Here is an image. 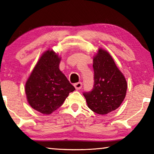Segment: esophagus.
Returning <instances> with one entry per match:
<instances>
[{"instance_id": "esophagus-1", "label": "esophagus", "mask_w": 154, "mask_h": 154, "mask_svg": "<svg viewBox=\"0 0 154 154\" xmlns=\"http://www.w3.org/2000/svg\"><path fill=\"white\" fill-rule=\"evenodd\" d=\"M82 85H83V84H82V83H81V82H79V83L74 84V87L76 90L81 89V88H82Z\"/></svg>"}]
</instances>
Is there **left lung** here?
I'll use <instances>...</instances> for the list:
<instances>
[{
	"mask_svg": "<svg viewBox=\"0 0 154 154\" xmlns=\"http://www.w3.org/2000/svg\"><path fill=\"white\" fill-rule=\"evenodd\" d=\"M93 69V88L83 95L92 111L106 115L121 106L126 95L127 81L111 54L102 48L94 56Z\"/></svg>",
	"mask_w": 154,
	"mask_h": 154,
	"instance_id": "1",
	"label": "left lung"
}]
</instances>
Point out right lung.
Instances as JSON below:
<instances>
[{
	"label": "right lung",
	"instance_id": "obj_1",
	"mask_svg": "<svg viewBox=\"0 0 154 154\" xmlns=\"http://www.w3.org/2000/svg\"><path fill=\"white\" fill-rule=\"evenodd\" d=\"M61 57L53 50L43 52L25 85L26 100L33 109L49 115L62 106L75 88L60 71Z\"/></svg>",
	"mask_w": 154,
	"mask_h": 154
}]
</instances>
